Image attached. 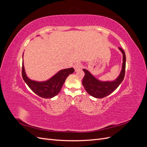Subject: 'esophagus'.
Returning <instances> with one entry per match:
<instances>
[{
	"mask_svg": "<svg viewBox=\"0 0 147 147\" xmlns=\"http://www.w3.org/2000/svg\"><path fill=\"white\" fill-rule=\"evenodd\" d=\"M74 67L75 70V71H78L80 70H81L82 68V65L81 63H76L74 65Z\"/></svg>",
	"mask_w": 147,
	"mask_h": 147,
	"instance_id": "obj_1",
	"label": "esophagus"
}]
</instances>
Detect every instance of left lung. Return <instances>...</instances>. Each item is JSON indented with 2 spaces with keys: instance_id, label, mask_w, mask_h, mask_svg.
<instances>
[{
  "instance_id": "obj_1",
  "label": "left lung",
  "mask_w": 147,
  "mask_h": 147,
  "mask_svg": "<svg viewBox=\"0 0 147 147\" xmlns=\"http://www.w3.org/2000/svg\"><path fill=\"white\" fill-rule=\"evenodd\" d=\"M123 55V66L121 72L119 77L113 82H100L97 80L93 75L86 69H83L84 76L82 84L86 92L90 96L96 98H103L109 96L123 82L125 75L126 70V55L121 48L119 47Z\"/></svg>"
}]
</instances>
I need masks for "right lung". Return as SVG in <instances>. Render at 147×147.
Masks as SVG:
<instances>
[{"mask_svg":"<svg viewBox=\"0 0 147 147\" xmlns=\"http://www.w3.org/2000/svg\"><path fill=\"white\" fill-rule=\"evenodd\" d=\"M74 68H69L61 70L48 80L43 82H35L30 80L26 76L24 65H22V77L34 93L43 98H52L60 92L63 84L69 75L74 72Z\"/></svg>","mask_w":147,"mask_h":147,"instance_id":"add662e5","label":"right lung"}]
</instances>
